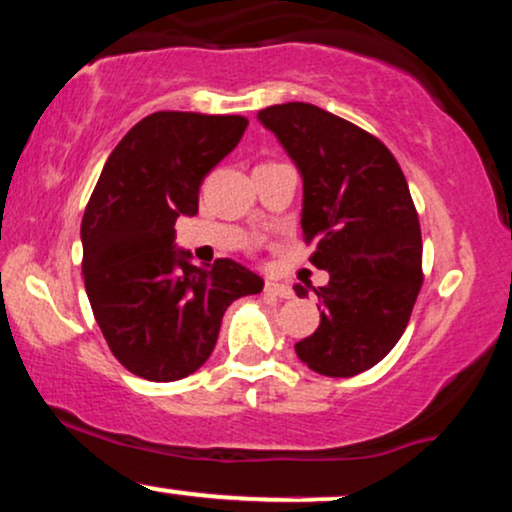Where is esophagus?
Segmentation results:
<instances>
[{
  "label": "esophagus",
  "instance_id": "1",
  "mask_svg": "<svg viewBox=\"0 0 512 512\" xmlns=\"http://www.w3.org/2000/svg\"><path fill=\"white\" fill-rule=\"evenodd\" d=\"M264 293H269V296H276V298H291L293 291L289 289L286 284H276V281H267L264 284Z\"/></svg>",
  "mask_w": 512,
  "mask_h": 512
}]
</instances>
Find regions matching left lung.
<instances>
[{"mask_svg":"<svg viewBox=\"0 0 512 512\" xmlns=\"http://www.w3.org/2000/svg\"><path fill=\"white\" fill-rule=\"evenodd\" d=\"M257 117L301 170L303 240L315 245L310 262L330 272L315 289L320 327L296 354L315 373L351 378L390 354L424 284L407 178L378 137L317 105H269Z\"/></svg>","mask_w":512,"mask_h":512,"instance_id":"8db88e82","label":"left lung"}]
</instances>
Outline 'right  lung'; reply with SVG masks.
Segmentation results:
<instances>
[{"instance_id": "add662e5", "label": "right lung", "mask_w": 512, "mask_h": 512, "mask_svg": "<svg viewBox=\"0 0 512 512\" xmlns=\"http://www.w3.org/2000/svg\"><path fill=\"white\" fill-rule=\"evenodd\" d=\"M243 115L158 110L122 137L105 161L81 221L84 284L117 361L154 383L202 366L236 298L264 281L233 260L207 267L173 248L178 216H195L199 185L236 149Z\"/></svg>"}]
</instances>
